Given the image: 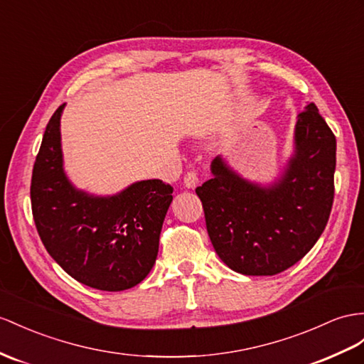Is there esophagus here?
I'll list each match as a JSON object with an SVG mask.
<instances>
[{"mask_svg":"<svg viewBox=\"0 0 364 364\" xmlns=\"http://www.w3.org/2000/svg\"><path fill=\"white\" fill-rule=\"evenodd\" d=\"M183 183H184V188L195 189V188H197V184H198V173L193 172V171L188 172L184 175Z\"/></svg>","mask_w":364,"mask_h":364,"instance_id":"esophagus-1","label":"esophagus"}]
</instances>
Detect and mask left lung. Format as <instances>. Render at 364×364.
<instances>
[{
	"mask_svg": "<svg viewBox=\"0 0 364 364\" xmlns=\"http://www.w3.org/2000/svg\"><path fill=\"white\" fill-rule=\"evenodd\" d=\"M335 152V135L309 102L296 117L294 154L274 183L249 181L218 155L210 164L212 178L195 192L221 262L258 277L300 262L328 225Z\"/></svg>",
	"mask_w": 364,
	"mask_h": 364,
	"instance_id": "1",
	"label": "left lung"
}]
</instances>
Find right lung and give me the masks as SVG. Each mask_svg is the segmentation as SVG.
<instances>
[{
  "label": "right lung",
  "instance_id": "add662e5",
  "mask_svg": "<svg viewBox=\"0 0 364 364\" xmlns=\"http://www.w3.org/2000/svg\"><path fill=\"white\" fill-rule=\"evenodd\" d=\"M61 105L43 135L31 200L44 247L64 271L93 289L118 292L141 283L158 255L172 186L143 180L115 195H93L64 172Z\"/></svg>",
  "mask_w": 364,
  "mask_h": 364
}]
</instances>
